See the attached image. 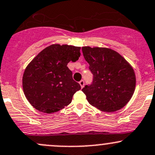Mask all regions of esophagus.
I'll return each mask as SVG.
<instances>
[{
	"mask_svg": "<svg viewBox=\"0 0 155 155\" xmlns=\"http://www.w3.org/2000/svg\"><path fill=\"white\" fill-rule=\"evenodd\" d=\"M79 84H80L81 87L82 88L84 86V80H81L80 81H79Z\"/></svg>",
	"mask_w": 155,
	"mask_h": 155,
	"instance_id": "obj_1",
	"label": "esophagus"
}]
</instances>
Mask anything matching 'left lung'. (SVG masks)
I'll return each mask as SVG.
<instances>
[{"label":"left lung","mask_w":155,"mask_h":155,"mask_svg":"<svg viewBox=\"0 0 155 155\" xmlns=\"http://www.w3.org/2000/svg\"><path fill=\"white\" fill-rule=\"evenodd\" d=\"M81 50L93 75L92 84L81 90L88 102L107 113L123 108L135 89L136 78L132 66L110 48L84 46Z\"/></svg>","instance_id":"1"}]
</instances>
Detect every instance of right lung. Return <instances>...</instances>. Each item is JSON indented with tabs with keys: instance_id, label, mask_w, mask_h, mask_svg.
<instances>
[{
	"instance_id": "obj_1",
	"label": "right lung",
	"mask_w": 155,
	"mask_h": 155,
	"mask_svg": "<svg viewBox=\"0 0 155 155\" xmlns=\"http://www.w3.org/2000/svg\"><path fill=\"white\" fill-rule=\"evenodd\" d=\"M80 47L54 44L39 53L23 76V89L31 106L45 113L58 112L72 101L81 89L68 68L80 57Z\"/></svg>"
}]
</instances>
